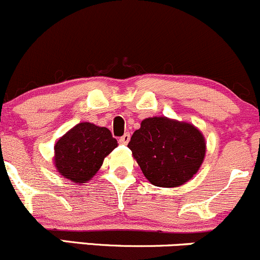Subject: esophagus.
<instances>
[{
  "instance_id": "34e87169",
  "label": "esophagus",
  "mask_w": 260,
  "mask_h": 260,
  "mask_svg": "<svg viewBox=\"0 0 260 260\" xmlns=\"http://www.w3.org/2000/svg\"><path fill=\"white\" fill-rule=\"evenodd\" d=\"M129 139H131V135H129V133H125V135H123L122 137L119 138V143H121V144H128Z\"/></svg>"
}]
</instances>
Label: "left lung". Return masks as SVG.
<instances>
[{
	"label": "left lung",
	"instance_id": "1",
	"mask_svg": "<svg viewBox=\"0 0 260 260\" xmlns=\"http://www.w3.org/2000/svg\"><path fill=\"white\" fill-rule=\"evenodd\" d=\"M128 148L155 187L183 185L199 171L207 151L203 133L192 123L149 117L133 133Z\"/></svg>",
	"mask_w": 260,
	"mask_h": 260
}]
</instances>
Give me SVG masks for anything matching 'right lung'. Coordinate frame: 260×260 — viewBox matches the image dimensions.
Here are the masks:
<instances>
[{
	"instance_id": "obj_1",
	"label": "right lung",
	"mask_w": 260,
	"mask_h": 260,
	"mask_svg": "<svg viewBox=\"0 0 260 260\" xmlns=\"http://www.w3.org/2000/svg\"><path fill=\"white\" fill-rule=\"evenodd\" d=\"M117 146V139L112 137L108 128L81 122L54 144V167L58 174L72 184L87 183Z\"/></svg>"
}]
</instances>
